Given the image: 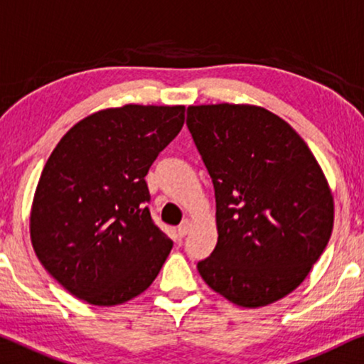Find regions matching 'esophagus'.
<instances>
[{
  "label": "esophagus",
  "mask_w": 364,
  "mask_h": 364,
  "mask_svg": "<svg viewBox=\"0 0 364 364\" xmlns=\"http://www.w3.org/2000/svg\"><path fill=\"white\" fill-rule=\"evenodd\" d=\"M190 230H191V221L190 220H185V221L181 223V225L178 226V235L183 238V236H186L188 232H190Z\"/></svg>",
  "instance_id": "obj_1"
}]
</instances>
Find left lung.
I'll list each match as a JSON object with an SVG mask.
<instances>
[{
  "label": "left lung",
  "instance_id": "left-lung-1",
  "mask_svg": "<svg viewBox=\"0 0 364 364\" xmlns=\"http://www.w3.org/2000/svg\"><path fill=\"white\" fill-rule=\"evenodd\" d=\"M210 173L218 243L198 271L231 303L266 306L303 283L326 248L334 208L326 178L287 121L250 105L188 108Z\"/></svg>",
  "mask_w": 364,
  "mask_h": 364
}]
</instances>
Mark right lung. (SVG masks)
Here are the masks:
<instances>
[{"instance_id":"obj_1","label":"right lung","mask_w":364,"mask_h":364,"mask_svg":"<svg viewBox=\"0 0 364 364\" xmlns=\"http://www.w3.org/2000/svg\"><path fill=\"white\" fill-rule=\"evenodd\" d=\"M185 124V106L126 105L81 119L53 149L30 230L45 269L76 298L114 306L156 278L173 241L154 225L144 176Z\"/></svg>"}]
</instances>
